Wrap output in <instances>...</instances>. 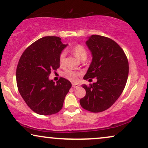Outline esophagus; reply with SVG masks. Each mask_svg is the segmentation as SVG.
<instances>
[{"label": "esophagus", "mask_w": 148, "mask_h": 148, "mask_svg": "<svg viewBox=\"0 0 148 148\" xmlns=\"http://www.w3.org/2000/svg\"><path fill=\"white\" fill-rule=\"evenodd\" d=\"M72 86H73V88H78V87H79L80 86L79 84H75V83H73Z\"/></svg>", "instance_id": "34e87169"}]
</instances>
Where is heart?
I'll return each instance as SVG.
<instances>
[{"label": "heart", "mask_w": 148, "mask_h": 148, "mask_svg": "<svg viewBox=\"0 0 148 148\" xmlns=\"http://www.w3.org/2000/svg\"><path fill=\"white\" fill-rule=\"evenodd\" d=\"M72 51L73 52L75 55L81 60L86 58L87 55H88V52H87L86 48L82 44H78L73 46ZM66 56V50H62L59 55V63L61 66H63L64 63H65ZM80 75V72L75 71L71 69H66L62 73V75L67 79L71 81V82H77Z\"/></svg>", "instance_id": "1"}]
</instances>
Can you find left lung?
Instances as JSON below:
<instances>
[{"label": "left lung", "mask_w": 148, "mask_h": 148, "mask_svg": "<svg viewBox=\"0 0 148 148\" xmlns=\"http://www.w3.org/2000/svg\"><path fill=\"white\" fill-rule=\"evenodd\" d=\"M86 44L93 58L84 79L96 77L97 82L83 85L86 94L79 102L87 110L100 112L110 108L124 90L129 75L128 59L121 46L109 38L92 35Z\"/></svg>", "instance_id": "obj_1"}]
</instances>
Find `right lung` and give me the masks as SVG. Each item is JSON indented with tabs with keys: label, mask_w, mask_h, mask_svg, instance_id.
<instances>
[{
	"label": "right lung",
	"mask_w": 148,
	"mask_h": 148,
	"mask_svg": "<svg viewBox=\"0 0 148 148\" xmlns=\"http://www.w3.org/2000/svg\"><path fill=\"white\" fill-rule=\"evenodd\" d=\"M56 36H46L26 48L16 71L18 90L34 112L50 115L59 112L71 88L69 81L60 77L56 82L48 79L52 71L59 68V55L67 46Z\"/></svg>",
	"instance_id": "obj_1"
}]
</instances>
